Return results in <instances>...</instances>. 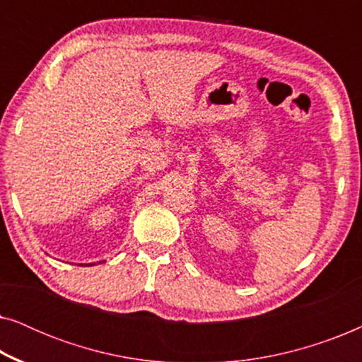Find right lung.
Masks as SVG:
<instances>
[{
  "instance_id": "obj_1",
  "label": "right lung",
  "mask_w": 362,
  "mask_h": 362,
  "mask_svg": "<svg viewBox=\"0 0 362 362\" xmlns=\"http://www.w3.org/2000/svg\"><path fill=\"white\" fill-rule=\"evenodd\" d=\"M88 265H93V264H88Z\"/></svg>"
}]
</instances>
